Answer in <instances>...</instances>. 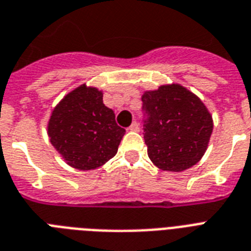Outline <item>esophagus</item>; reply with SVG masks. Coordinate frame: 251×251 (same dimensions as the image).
I'll list each match as a JSON object with an SVG mask.
<instances>
[{
	"label": "esophagus",
	"mask_w": 251,
	"mask_h": 251,
	"mask_svg": "<svg viewBox=\"0 0 251 251\" xmlns=\"http://www.w3.org/2000/svg\"><path fill=\"white\" fill-rule=\"evenodd\" d=\"M129 130H130V131H139V125H138V122L134 121L133 124L130 125Z\"/></svg>",
	"instance_id": "esophagus-1"
}]
</instances>
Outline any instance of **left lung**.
Here are the masks:
<instances>
[{
	"label": "left lung",
	"instance_id": "obj_1",
	"mask_svg": "<svg viewBox=\"0 0 251 251\" xmlns=\"http://www.w3.org/2000/svg\"><path fill=\"white\" fill-rule=\"evenodd\" d=\"M147 153L161 171L182 172L204 155L214 129L202 100L181 84L160 86L142 95Z\"/></svg>",
	"mask_w": 251,
	"mask_h": 251
}]
</instances>
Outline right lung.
<instances>
[{
	"instance_id": "right-lung-1",
	"label": "right lung",
	"mask_w": 251,
	"mask_h": 251,
	"mask_svg": "<svg viewBox=\"0 0 251 251\" xmlns=\"http://www.w3.org/2000/svg\"><path fill=\"white\" fill-rule=\"evenodd\" d=\"M114 117L102 102L101 91L82 84L52 110L49 139L66 164L80 171L96 169L117 153L125 134Z\"/></svg>"
}]
</instances>
